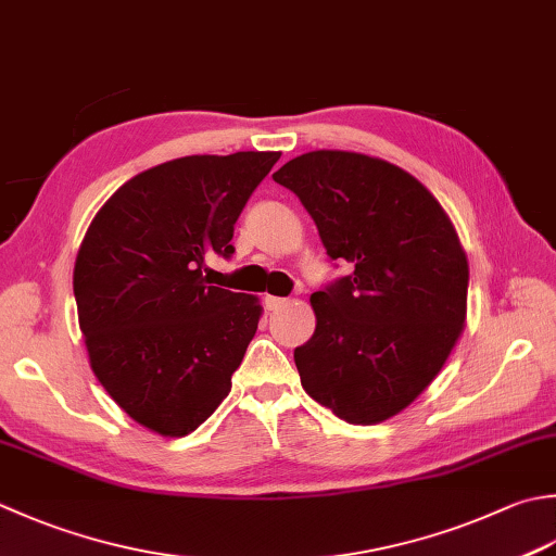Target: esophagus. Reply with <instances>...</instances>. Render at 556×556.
<instances>
[{
	"instance_id": "34e87169",
	"label": "esophagus",
	"mask_w": 556,
	"mask_h": 556,
	"mask_svg": "<svg viewBox=\"0 0 556 556\" xmlns=\"http://www.w3.org/2000/svg\"><path fill=\"white\" fill-rule=\"evenodd\" d=\"M289 303V299H281V296H265V308L267 311H279L285 308Z\"/></svg>"
}]
</instances>
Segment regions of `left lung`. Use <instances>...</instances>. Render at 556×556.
<instances>
[{
  "instance_id": "1",
  "label": "left lung",
  "mask_w": 556,
  "mask_h": 556,
  "mask_svg": "<svg viewBox=\"0 0 556 556\" xmlns=\"http://www.w3.org/2000/svg\"><path fill=\"white\" fill-rule=\"evenodd\" d=\"M271 178L354 267L311 296L315 332L293 350L303 390L350 424L395 417L465 328L470 267L448 214L407 170L356 151H308Z\"/></svg>"
}]
</instances>
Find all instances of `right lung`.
Segmentation results:
<instances>
[{
  "mask_svg": "<svg viewBox=\"0 0 556 556\" xmlns=\"http://www.w3.org/2000/svg\"><path fill=\"white\" fill-rule=\"evenodd\" d=\"M279 151L182 156L108 200L74 265L91 368L129 417L185 437L222 405L255 337V296L212 287L206 257H231L233 224Z\"/></svg>",
  "mask_w": 556,
  "mask_h": 556,
  "instance_id": "add662e5",
  "label": "right lung"
}]
</instances>
